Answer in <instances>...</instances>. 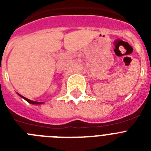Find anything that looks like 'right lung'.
I'll return each instance as SVG.
<instances>
[{"instance_id":"add662e5","label":"right lung","mask_w":151,"mask_h":151,"mask_svg":"<svg viewBox=\"0 0 151 151\" xmlns=\"http://www.w3.org/2000/svg\"><path fill=\"white\" fill-rule=\"evenodd\" d=\"M19 96H20V97H22V98H24V99L26 100V101H28L29 103H30V104H42L41 102H36V101H31V100L27 99V98H26V97H22V96L20 95V94H19Z\"/></svg>"}]
</instances>
